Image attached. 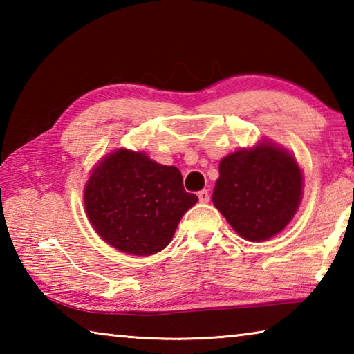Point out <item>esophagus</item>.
<instances>
[{
	"mask_svg": "<svg viewBox=\"0 0 354 354\" xmlns=\"http://www.w3.org/2000/svg\"><path fill=\"white\" fill-rule=\"evenodd\" d=\"M209 198H211V196H209V192H207V190H200V192H198V200H200V203H207Z\"/></svg>",
	"mask_w": 354,
	"mask_h": 354,
	"instance_id": "esophagus-1",
	"label": "esophagus"
}]
</instances>
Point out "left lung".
I'll return each instance as SVG.
<instances>
[{"mask_svg":"<svg viewBox=\"0 0 354 354\" xmlns=\"http://www.w3.org/2000/svg\"><path fill=\"white\" fill-rule=\"evenodd\" d=\"M212 203L239 236L263 242L297 214L303 173L287 149L272 142L241 149L220 160Z\"/></svg>","mask_w":354,"mask_h":354,"instance_id":"left-lung-1","label":"left lung"}]
</instances>
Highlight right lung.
I'll return each mask as SVG.
<instances>
[{"instance_id":"1","label":"right lung","mask_w":354,"mask_h":354,"mask_svg":"<svg viewBox=\"0 0 354 354\" xmlns=\"http://www.w3.org/2000/svg\"><path fill=\"white\" fill-rule=\"evenodd\" d=\"M198 201L184 190L176 167L120 148L95 165L84 189L93 230L111 247L151 256L171 242L179 220Z\"/></svg>"}]
</instances>
